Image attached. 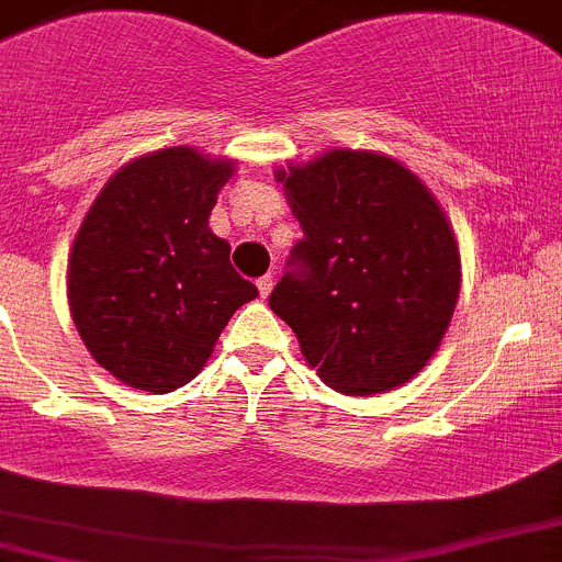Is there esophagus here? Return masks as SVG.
I'll return each instance as SVG.
<instances>
[{
  "label": "esophagus",
  "instance_id": "obj_1",
  "mask_svg": "<svg viewBox=\"0 0 562 562\" xmlns=\"http://www.w3.org/2000/svg\"><path fill=\"white\" fill-rule=\"evenodd\" d=\"M272 284H276V278H272V276H261L259 281H256V286H259L261 297L270 295V292H272Z\"/></svg>",
  "mask_w": 562,
  "mask_h": 562
}]
</instances>
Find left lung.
<instances>
[{"mask_svg": "<svg viewBox=\"0 0 562 562\" xmlns=\"http://www.w3.org/2000/svg\"><path fill=\"white\" fill-rule=\"evenodd\" d=\"M276 178L303 239L270 308L337 393L406 384L460 297V247L437 200L404 164L364 150H328Z\"/></svg>", "mask_w": 562, "mask_h": 562, "instance_id": "left-lung-1", "label": "left lung"}]
</instances>
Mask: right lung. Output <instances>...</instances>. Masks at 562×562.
Returning a JSON list of instances; mask_svg holds the SVG:
<instances>
[{
  "label": "right lung",
  "instance_id": "right-lung-1",
  "mask_svg": "<svg viewBox=\"0 0 562 562\" xmlns=\"http://www.w3.org/2000/svg\"><path fill=\"white\" fill-rule=\"evenodd\" d=\"M234 161L192 147L133 158L108 180L69 256V308L97 364L147 393L192 382L241 303L259 295L231 267L209 217Z\"/></svg>",
  "mask_w": 562,
  "mask_h": 562
}]
</instances>
